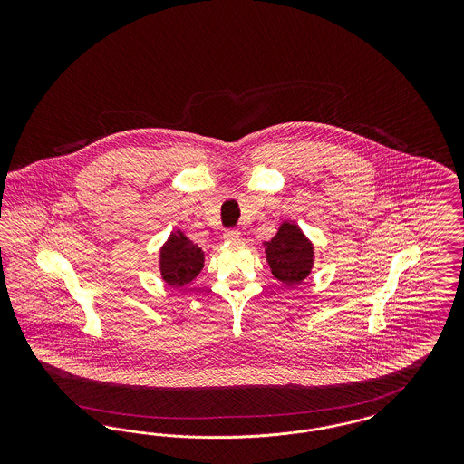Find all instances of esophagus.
Segmentation results:
<instances>
[{
  "label": "esophagus",
  "mask_w": 464,
  "mask_h": 464,
  "mask_svg": "<svg viewBox=\"0 0 464 464\" xmlns=\"http://www.w3.org/2000/svg\"><path fill=\"white\" fill-rule=\"evenodd\" d=\"M222 238H224L226 242H237V240H240V231H237V229H226L224 235H222Z\"/></svg>",
  "instance_id": "esophagus-1"
}]
</instances>
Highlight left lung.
<instances>
[{
    "label": "left lung",
    "mask_w": 464,
    "mask_h": 464,
    "mask_svg": "<svg viewBox=\"0 0 464 464\" xmlns=\"http://www.w3.org/2000/svg\"><path fill=\"white\" fill-rule=\"evenodd\" d=\"M265 246L266 261L276 280L292 287L309 276L314 263V250L297 224L282 222L278 233L269 242H265Z\"/></svg>",
    "instance_id": "obj_1"
}]
</instances>
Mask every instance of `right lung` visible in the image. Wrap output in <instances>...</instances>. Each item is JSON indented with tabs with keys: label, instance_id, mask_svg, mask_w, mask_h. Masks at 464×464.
<instances>
[{
	"label": "right lung",
	"instance_id": "add662e5",
	"mask_svg": "<svg viewBox=\"0 0 464 464\" xmlns=\"http://www.w3.org/2000/svg\"><path fill=\"white\" fill-rule=\"evenodd\" d=\"M203 263V250L180 229L170 233L169 240L160 248V273L161 278L172 287L191 284L198 276Z\"/></svg>",
	"mask_w": 464,
	"mask_h": 464
}]
</instances>
